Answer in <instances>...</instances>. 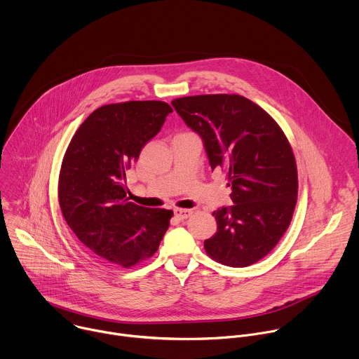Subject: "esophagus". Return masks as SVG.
Listing matches in <instances>:
<instances>
[{
	"label": "esophagus",
	"mask_w": 359,
	"mask_h": 359,
	"mask_svg": "<svg viewBox=\"0 0 359 359\" xmlns=\"http://www.w3.org/2000/svg\"><path fill=\"white\" fill-rule=\"evenodd\" d=\"M191 214H193L191 210H184V208H176V210H175V215H176L179 219H187Z\"/></svg>",
	"instance_id": "esophagus-1"
}]
</instances>
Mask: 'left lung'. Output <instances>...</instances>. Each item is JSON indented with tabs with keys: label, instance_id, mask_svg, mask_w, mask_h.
Returning <instances> with one entry per match:
<instances>
[{
	"label": "left lung",
	"instance_id": "1",
	"mask_svg": "<svg viewBox=\"0 0 359 359\" xmlns=\"http://www.w3.org/2000/svg\"><path fill=\"white\" fill-rule=\"evenodd\" d=\"M172 106L232 187L233 205L212 212L217 232L204 241L207 255L229 267L257 263L277 246L297 205V162L284 131L241 95L184 96Z\"/></svg>",
	"mask_w": 359,
	"mask_h": 359
}]
</instances>
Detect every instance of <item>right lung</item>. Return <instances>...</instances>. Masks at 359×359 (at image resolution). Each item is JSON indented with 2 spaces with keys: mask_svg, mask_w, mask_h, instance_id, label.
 Here are the masks:
<instances>
[{
  "mask_svg": "<svg viewBox=\"0 0 359 359\" xmlns=\"http://www.w3.org/2000/svg\"><path fill=\"white\" fill-rule=\"evenodd\" d=\"M169 113L161 100L104 104L86 117L65 151L60 208L81 245L103 264L130 269L152 257L169 228L170 210L130 203L124 184Z\"/></svg>",
  "mask_w": 359,
  "mask_h": 359,
  "instance_id": "right-lung-1",
  "label": "right lung"
}]
</instances>
